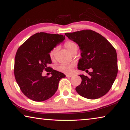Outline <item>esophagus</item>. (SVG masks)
<instances>
[{
  "instance_id": "esophagus-1",
  "label": "esophagus",
  "mask_w": 130,
  "mask_h": 130,
  "mask_svg": "<svg viewBox=\"0 0 130 130\" xmlns=\"http://www.w3.org/2000/svg\"><path fill=\"white\" fill-rule=\"evenodd\" d=\"M73 75H71V74H66V76L67 77H71V76H72Z\"/></svg>"
}]
</instances>
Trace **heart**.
Here are the masks:
<instances>
[{
  "label": "heart",
  "instance_id": "1",
  "mask_svg": "<svg viewBox=\"0 0 130 130\" xmlns=\"http://www.w3.org/2000/svg\"><path fill=\"white\" fill-rule=\"evenodd\" d=\"M64 45L66 47V48L70 52H72V51L74 49V48L77 46L76 45L75 42H74L72 41H67L64 42ZM57 50V47H55L52 49L50 52V57L51 59H53L54 58L55 52H56ZM75 64L74 63H67V64H61L58 66L57 67V69L59 71L61 72V73H65V74H70L73 71V70L74 69Z\"/></svg>",
  "mask_w": 130,
  "mask_h": 130
}]
</instances>
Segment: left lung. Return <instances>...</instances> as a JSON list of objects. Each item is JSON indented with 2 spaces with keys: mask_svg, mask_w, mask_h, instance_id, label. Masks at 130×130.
<instances>
[{
  "mask_svg": "<svg viewBox=\"0 0 130 130\" xmlns=\"http://www.w3.org/2000/svg\"><path fill=\"white\" fill-rule=\"evenodd\" d=\"M65 35L78 44L82 57L78 69L88 73L80 75L82 82L75 88L80 95L88 99H97L109 91L118 74V59L115 49L110 42L91 30H82ZM92 68L93 71L88 70Z\"/></svg>",
  "mask_w": 130,
  "mask_h": 130,
  "instance_id": "left-lung-1",
  "label": "left lung"
}]
</instances>
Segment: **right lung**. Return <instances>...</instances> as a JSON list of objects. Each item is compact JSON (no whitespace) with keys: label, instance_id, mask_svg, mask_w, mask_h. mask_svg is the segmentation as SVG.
<instances>
[{"label":"right lung","instance_id":"obj_1","mask_svg":"<svg viewBox=\"0 0 130 130\" xmlns=\"http://www.w3.org/2000/svg\"><path fill=\"white\" fill-rule=\"evenodd\" d=\"M64 39L61 35L37 33L17 50L15 78L22 92L31 100L43 101L50 99L57 90L59 80L66 76L48 66L52 63L50 52ZM43 71L51 72L52 76H42Z\"/></svg>","mask_w":130,"mask_h":130}]
</instances>
